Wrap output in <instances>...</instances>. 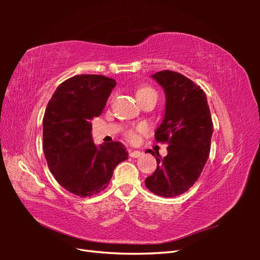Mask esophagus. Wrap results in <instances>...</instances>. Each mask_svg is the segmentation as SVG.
I'll use <instances>...</instances> for the list:
<instances>
[{
    "label": "esophagus",
    "instance_id": "34e87169",
    "mask_svg": "<svg viewBox=\"0 0 260 260\" xmlns=\"http://www.w3.org/2000/svg\"><path fill=\"white\" fill-rule=\"evenodd\" d=\"M129 156L131 157H140L142 155V153L140 151H134V150H128Z\"/></svg>",
    "mask_w": 260,
    "mask_h": 260
}]
</instances>
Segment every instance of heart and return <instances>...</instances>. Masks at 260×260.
<instances>
[{
	"instance_id": "heart-1",
	"label": "heart",
	"mask_w": 260,
	"mask_h": 260,
	"mask_svg": "<svg viewBox=\"0 0 260 260\" xmlns=\"http://www.w3.org/2000/svg\"><path fill=\"white\" fill-rule=\"evenodd\" d=\"M156 96V92L154 89H152L151 87H143L141 88V89L137 90L136 92V96H137V99L139 98H142V97H145V96ZM145 128L144 127H140V128L137 129H133V131H129L128 133H127V137L131 141H136L137 137H139V132H143Z\"/></svg>"
}]
</instances>
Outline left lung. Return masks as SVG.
Returning a JSON list of instances; mask_svg holds the SVG:
<instances>
[{
    "label": "left lung",
    "mask_w": 260,
    "mask_h": 260,
    "mask_svg": "<svg viewBox=\"0 0 260 260\" xmlns=\"http://www.w3.org/2000/svg\"><path fill=\"white\" fill-rule=\"evenodd\" d=\"M152 78L165 92V113L155 140L169 146L164 158L156 154L157 168L145 185L154 194L173 198L186 192L200 176L209 157L213 124L200 86L171 70L158 71Z\"/></svg>",
    "instance_id": "8db88e82"
}]
</instances>
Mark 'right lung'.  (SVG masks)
I'll return each instance as SVG.
<instances>
[{"mask_svg": "<svg viewBox=\"0 0 260 260\" xmlns=\"http://www.w3.org/2000/svg\"><path fill=\"white\" fill-rule=\"evenodd\" d=\"M116 81L102 75H78L60 84L43 116V152L54 179L66 190L86 198L109 184L128 153L120 142L97 146L91 123L106 106Z\"/></svg>", "mask_w": 260, "mask_h": 260, "instance_id": "obj_1", "label": "right lung"}]
</instances>
